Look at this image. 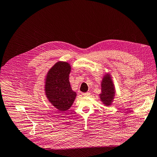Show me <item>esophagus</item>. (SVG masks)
<instances>
[{
	"label": "esophagus",
	"instance_id": "34e87169",
	"mask_svg": "<svg viewBox=\"0 0 157 157\" xmlns=\"http://www.w3.org/2000/svg\"><path fill=\"white\" fill-rule=\"evenodd\" d=\"M82 95L83 96H89V95H90V93H88V92H87V93H82Z\"/></svg>",
	"mask_w": 157,
	"mask_h": 157
}]
</instances>
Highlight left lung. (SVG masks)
<instances>
[{"label": "left lung", "instance_id": "1", "mask_svg": "<svg viewBox=\"0 0 157 157\" xmlns=\"http://www.w3.org/2000/svg\"><path fill=\"white\" fill-rule=\"evenodd\" d=\"M115 90L113 86L112 78L109 75L103 77L101 82V93L100 94V99L105 105H109L114 98Z\"/></svg>", "mask_w": 157, "mask_h": 157}]
</instances>
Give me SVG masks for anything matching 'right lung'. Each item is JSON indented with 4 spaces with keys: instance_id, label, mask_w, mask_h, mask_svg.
I'll use <instances>...</instances> for the list:
<instances>
[{
    "instance_id": "obj_1",
    "label": "right lung",
    "mask_w": 157,
    "mask_h": 157,
    "mask_svg": "<svg viewBox=\"0 0 157 157\" xmlns=\"http://www.w3.org/2000/svg\"><path fill=\"white\" fill-rule=\"evenodd\" d=\"M71 69L68 63L58 62L50 69L45 78L46 96L52 105L61 112L68 110L76 97L69 80Z\"/></svg>"
}]
</instances>
